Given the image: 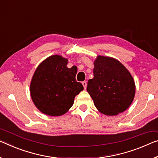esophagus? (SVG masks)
<instances>
[{"instance_id":"34e87169","label":"esophagus","mask_w":158,"mask_h":158,"mask_svg":"<svg viewBox=\"0 0 158 158\" xmlns=\"http://www.w3.org/2000/svg\"><path fill=\"white\" fill-rule=\"evenodd\" d=\"M82 85H83L84 89H86V86H87L86 82V81H83V82H82Z\"/></svg>"}]
</instances>
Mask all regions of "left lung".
<instances>
[{"label":"left lung","instance_id":"1","mask_svg":"<svg viewBox=\"0 0 158 158\" xmlns=\"http://www.w3.org/2000/svg\"><path fill=\"white\" fill-rule=\"evenodd\" d=\"M87 84L95 106L106 115L113 116L125 111L134 98L133 77L121 62L110 57H97L94 78Z\"/></svg>","mask_w":158,"mask_h":158}]
</instances>
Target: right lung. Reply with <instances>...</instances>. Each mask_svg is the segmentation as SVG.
Returning a JSON list of instances; mask_svg holds the SVG:
<instances>
[{
  "instance_id": "add662e5",
  "label": "right lung",
  "mask_w": 158,
  "mask_h": 158,
  "mask_svg": "<svg viewBox=\"0 0 158 158\" xmlns=\"http://www.w3.org/2000/svg\"><path fill=\"white\" fill-rule=\"evenodd\" d=\"M68 60L58 55L50 56L37 67L30 84V94L37 108L49 116H60L74 104L84 90L77 82V69L67 67Z\"/></svg>"
}]
</instances>
